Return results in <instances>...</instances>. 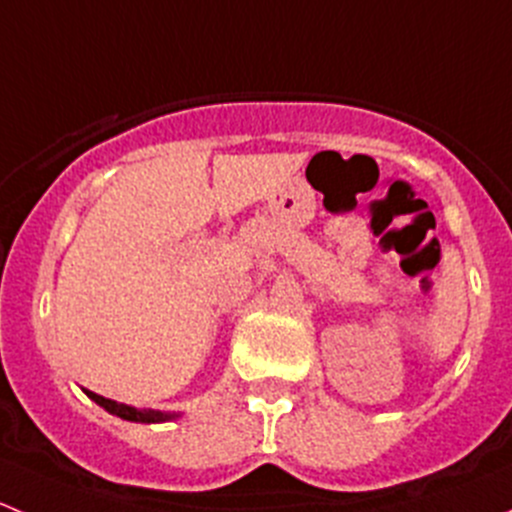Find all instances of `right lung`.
<instances>
[{"label": "right lung", "mask_w": 512, "mask_h": 512, "mask_svg": "<svg viewBox=\"0 0 512 512\" xmlns=\"http://www.w3.org/2000/svg\"><path fill=\"white\" fill-rule=\"evenodd\" d=\"M84 394L89 396L91 401H96L101 409H106L108 414L123 418V421H133V423H163V421H173L180 414H163V411H151V409H136V406L128 404H118V401L106 399V396H98L94 391L84 389Z\"/></svg>", "instance_id": "1"}]
</instances>
